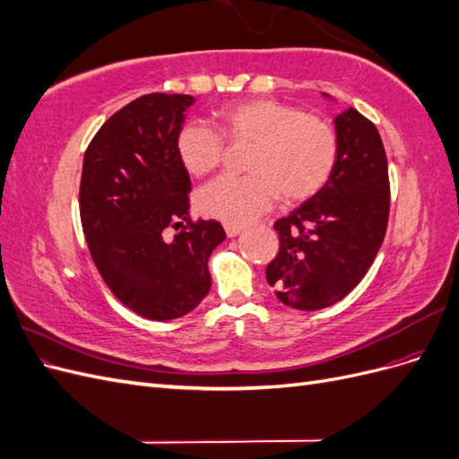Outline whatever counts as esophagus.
<instances>
[{
  "instance_id": "esophagus-1",
  "label": "esophagus",
  "mask_w": 459,
  "mask_h": 459,
  "mask_svg": "<svg viewBox=\"0 0 459 459\" xmlns=\"http://www.w3.org/2000/svg\"><path fill=\"white\" fill-rule=\"evenodd\" d=\"M243 231L241 226H235V224H226V235L228 238H238V235Z\"/></svg>"
}]
</instances>
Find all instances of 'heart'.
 I'll return each instance as SVG.
<instances>
[{
	"instance_id": "heart-1",
	"label": "heart",
	"mask_w": 459,
	"mask_h": 459,
	"mask_svg": "<svg viewBox=\"0 0 459 459\" xmlns=\"http://www.w3.org/2000/svg\"><path fill=\"white\" fill-rule=\"evenodd\" d=\"M218 132L191 122L176 137V152L186 172L203 178L226 157V142L251 145L247 176H224L199 193V211L228 224L270 211L275 201L302 203L322 189L337 164L339 140L331 124L289 103L268 97L218 108Z\"/></svg>"
}]
</instances>
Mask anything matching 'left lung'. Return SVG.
Instances as JSON below:
<instances>
[{"label":"left lung","instance_id":"1","mask_svg":"<svg viewBox=\"0 0 459 459\" xmlns=\"http://www.w3.org/2000/svg\"><path fill=\"white\" fill-rule=\"evenodd\" d=\"M335 132L339 152L329 182L273 224L280 251L266 280L295 310L327 308L349 295L377 256L388 224L391 186L377 128L346 108Z\"/></svg>","mask_w":459,"mask_h":459}]
</instances>
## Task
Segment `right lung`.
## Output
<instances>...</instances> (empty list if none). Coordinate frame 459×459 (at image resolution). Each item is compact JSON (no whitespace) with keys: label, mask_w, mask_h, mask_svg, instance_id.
Returning a JSON list of instances; mask_svg holds the SVG:
<instances>
[{"label":"right lung","mask_w":459,"mask_h":459,"mask_svg":"<svg viewBox=\"0 0 459 459\" xmlns=\"http://www.w3.org/2000/svg\"><path fill=\"white\" fill-rule=\"evenodd\" d=\"M193 103L182 93L137 97L93 135L82 166L80 218L95 266L124 307L157 322L208 295V258L226 239L220 221L189 216L176 137Z\"/></svg>","instance_id":"1"}]
</instances>
